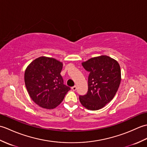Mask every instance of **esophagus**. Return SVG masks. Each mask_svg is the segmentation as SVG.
Masks as SVG:
<instances>
[{
  "label": "esophagus",
  "mask_w": 147,
  "mask_h": 147,
  "mask_svg": "<svg viewBox=\"0 0 147 147\" xmlns=\"http://www.w3.org/2000/svg\"><path fill=\"white\" fill-rule=\"evenodd\" d=\"M71 88H72V90H73V91H76V89H77V88H76V86H73V87H72Z\"/></svg>",
  "instance_id": "34e87169"
}]
</instances>
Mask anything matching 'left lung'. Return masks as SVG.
Wrapping results in <instances>:
<instances>
[{
  "instance_id": "8db88e82",
  "label": "left lung",
  "mask_w": 147,
  "mask_h": 147,
  "mask_svg": "<svg viewBox=\"0 0 147 147\" xmlns=\"http://www.w3.org/2000/svg\"><path fill=\"white\" fill-rule=\"evenodd\" d=\"M89 72L88 92L80 95L81 104L90 111H96L114 98L121 83V69L118 62L107 55L90 59L82 63Z\"/></svg>"
}]
</instances>
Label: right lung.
Wrapping results in <instances>:
<instances>
[{"instance_id": "obj_1", "label": "right lung", "mask_w": 147, "mask_h": 147, "mask_svg": "<svg viewBox=\"0 0 147 147\" xmlns=\"http://www.w3.org/2000/svg\"><path fill=\"white\" fill-rule=\"evenodd\" d=\"M62 63L54 58L40 57L31 62L24 73L30 97L40 107L52 109L63 100L71 90L61 75Z\"/></svg>"}]
</instances>
